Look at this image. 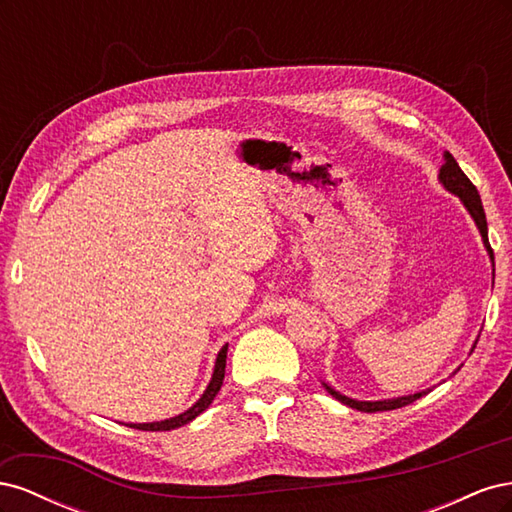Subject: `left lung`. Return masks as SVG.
Segmentation results:
<instances>
[{
  "instance_id": "obj_1",
  "label": "left lung",
  "mask_w": 512,
  "mask_h": 512,
  "mask_svg": "<svg viewBox=\"0 0 512 512\" xmlns=\"http://www.w3.org/2000/svg\"><path fill=\"white\" fill-rule=\"evenodd\" d=\"M444 158H446V162H444L442 168H440V181L444 183L446 190H451L453 194H457V196L463 200V205L468 207L470 215H472L476 226H478V230H480V235H483V241H485V245H487L489 256H491V260H493V250H491L489 237H487V218H485L483 200H480V196H478L476 185H474V183L468 179V175L463 173V170L459 168L457 160L451 156V153H446ZM474 348H476V346H474ZM324 386H327V384H324ZM327 391H329L337 401H342V404H346V406H350V408H356V410H361V412H386V410L404 408V406L412 404V401L421 399V397L427 393V391H423V393H414V395H408V397L384 399V401H356V399H350V397H346V395H339L337 391L331 389V386H327Z\"/></svg>"
}]
</instances>
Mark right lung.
I'll return each instance as SVG.
<instances>
[{
  "label": "right lung",
  "mask_w": 512,
  "mask_h": 512,
  "mask_svg": "<svg viewBox=\"0 0 512 512\" xmlns=\"http://www.w3.org/2000/svg\"><path fill=\"white\" fill-rule=\"evenodd\" d=\"M226 350H228V346H224V348L220 350V354H218V361H215L213 378H211V382H209V386H207V391L203 393V397H200L190 410H185L183 414H179V416H175V418H168V421H160V423H143V425H130V427H134V429H143V431H170V429H177V427H181V425H188L190 421H194V418H196L200 412H205V410L211 406L213 397L218 395V393H220V389H222L224 374H226Z\"/></svg>",
  "instance_id": "add662e5"
}]
</instances>
